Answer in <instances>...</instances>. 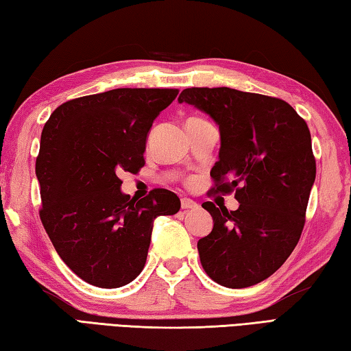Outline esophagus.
<instances>
[{"mask_svg": "<svg viewBox=\"0 0 351 351\" xmlns=\"http://www.w3.org/2000/svg\"><path fill=\"white\" fill-rule=\"evenodd\" d=\"M181 207L182 208H197V204L192 199H189V197H182L181 199Z\"/></svg>", "mask_w": 351, "mask_h": 351, "instance_id": "1", "label": "esophagus"}]
</instances>
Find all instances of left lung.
<instances>
[{"label": "left lung", "mask_w": 351, "mask_h": 351, "mask_svg": "<svg viewBox=\"0 0 351 351\" xmlns=\"http://www.w3.org/2000/svg\"><path fill=\"white\" fill-rule=\"evenodd\" d=\"M180 103L219 125L221 149L210 176L238 210L204 202L213 230L197 241L202 269L228 289L264 281L295 250L316 178L308 125L285 101L228 87H192Z\"/></svg>", "instance_id": "1"}]
</instances>
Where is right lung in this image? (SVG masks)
I'll return each instance as SVG.
<instances>
[{
	"instance_id": "add662e5",
	"label": "right lung",
	"mask_w": 351,
	"mask_h": 351,
	"mask_svg": "<svg viewBox=\"0 0 351 351\" xmlns=\"http://www.w3.org/2000/svg\"><path fill=\"white\" fill-rule=\"evenodd\" d=\"M178 88H114L70 99L44 124L36 178L40 218L56 253L82 281L118 289L143 271L156 216L175 215L165 189L143 199L121 192L119 175L144 167L145 139Z\"/></svg>"
}]
</instances>
